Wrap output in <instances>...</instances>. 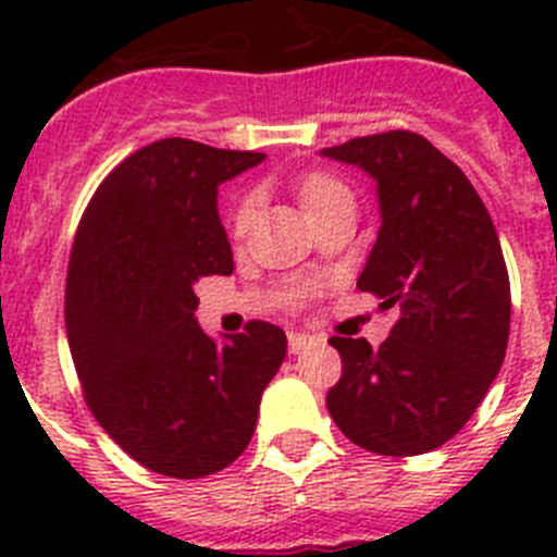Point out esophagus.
Returning <instances> with one entry per match:
<instances>
[{"label": "esophagus", "instance_id": "obj_1", "mask_svg": "<svg viewBox=\"0 0 557 557\" xmlns=\"http://www.w3.org/2000/svg\"><path fill=\"white\" fill-rule=\"evenodd\" d=\"M309 343H312V337H309V334H304V332H289L287 334L289 354H301L304 348L309 346Z\"/></svg>", "mask_w": 557, "mask_h": 557}]
</instances>
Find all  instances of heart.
<instances>
[{"label":"heart","mask_w":557,"mask_h":557,"mask_svg":"<svg viewBox=\"0 0 557 557\" xmlns=\"http://www.w3.org/2000/svg\"><path fill=\"white\" fill-rule=\"evenodd\" d=\"M346 195L348 191L343 189V184H337V181L329 178V175H312V178H307L301 184V203L304 209H307V214L309 211L323 209V206L332 203V200L346 198ZM250 218H253V200L248 198L234 211V231L248 228Z\"/></svg>","instance_id":"1"}]
</instances>
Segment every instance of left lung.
<instances>
[{
    "label": "left lung",
    "mask_w": 557,
    "mask_h": 557,
    "mask_svg": "<svg viewBox=\"0 0 557 557\" xmlns=\"http://www.w3.org/2000/svg\"><path fill=\"white\" fill-rule=\"evenodd\" d=\"M321 156L376 181L379 236L357 278L396 309L391 337H332L343 376L329 391L334 424L376 455L410 457L466 426L505 359L510 282L494 220L471 181L424 136H359Z\"/></svg>",
    "instance_id": "left-lung-1"
}]
</instances>
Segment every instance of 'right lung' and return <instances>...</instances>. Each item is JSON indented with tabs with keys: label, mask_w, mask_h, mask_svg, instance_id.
<instances>
[{
	"label": "right lung",
	"mask_w": 557,
	"mask_h": 557,
	"mask_svg": "<svg viewBox=\"0 0 557 557\" xmlns=\"http://www.w3.org/2000/svg\"><path fill=\"white\" fill-rule=\"evenodd\" d=\"M264 152L161 139L127 156L83 211L66 273V337L88 410L145 469L198 480L250 444L287 334L198 326L195 284L231 275L218 186Z\"/></svg>",
	"instance_id": "add662e5"
}]
</instances>
